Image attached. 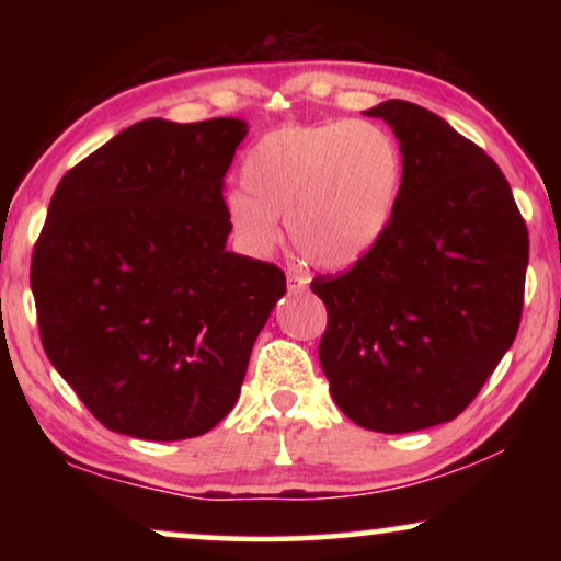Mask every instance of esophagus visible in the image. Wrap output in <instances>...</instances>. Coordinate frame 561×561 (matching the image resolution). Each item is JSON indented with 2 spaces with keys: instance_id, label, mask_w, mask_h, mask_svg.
<instances>
[{
  "instance_id": "34e87169",
  "label": "esophagus",
  "mask_w": 561,
  "mask_h": 561,
  "mask_svg": "<svg viewBox=\"0 0 561 561\" xmlns=\"http://www.w3.org/2000/svg\"><path fill=\"white\" fill-rule=\"evenodd\" d=\"M286 278H288V290H290V294H298V290H304L306 283H309V280H306V275H301L298 271H288Z\"/></svg>"
}]
</instances>
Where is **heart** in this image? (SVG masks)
Returning <instances> with one entry per match:
<instances>
[{
	"label": "heart",
	"instance_id": "1",
	"mask_svg": "<svg viewBox=\"0 0 561 561\" xmlns=\"http://www.w3.org/2000/svg\"><path fill=\"white\" fill-rule=\"evenodd\" d=\"M242 188L225 196V217L242 248L265 255L278 242V217L298 255L324 271L363 260L393 219L405 160L378 122L286 125L244 152Z\"/></svg>",
	"mask_w": 561,
	"mask_h": 561
}]
</instances>
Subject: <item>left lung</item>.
<instances>
[{
  "label": "left lung",
  "instance_id": "8db88e82",
  "mask_svg": "<svg viewBox=\"0 0 561 561\" xmlns=\"http://www.w3.org/2000/svg\"><path fill=\"white\" fill-rule=\"evenodd\" d=\"M365 114L401 142L403 194L363 260L311 280L319 363L344 416L405 434L457 419L516 340L528 229L495 160L434 112L390 99Z\"/></svg>",
  "mask_w": 561,
  "mask_h": 561
}]
</instances>
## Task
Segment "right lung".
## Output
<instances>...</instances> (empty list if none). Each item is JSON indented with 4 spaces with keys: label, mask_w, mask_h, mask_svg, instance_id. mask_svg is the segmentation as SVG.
I'll use <instances>...</instances> for the list:
<instances>
[{
    "label": "right lung",
    "mask_w": 561,
    "mask_h": 561,
    "mask_svg": "<svg viewBox=\"0 0 561 561\" xmlns=\"http://www.w3.org/2000/svg\"><path fill=\"white\" fill-rule=\"evenodd\" d=\"M248 125L142 119L60 179L30 265L45 355L117 434L202 436L232 411L286 294L227 250L225 175Z\"/></svg>",
    "instance_id": "1"
}]
</instances>
